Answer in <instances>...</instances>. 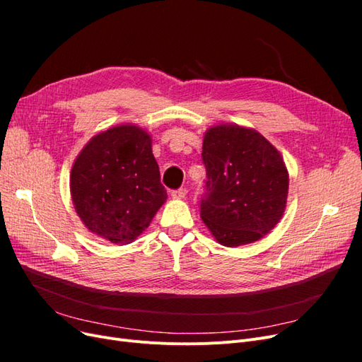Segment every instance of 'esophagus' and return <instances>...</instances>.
<instances>
[{
    "instance_id": "esophagus-1",
    "label": "esophagus",
    "mask_w": 362,
    "mask_h": 362,
    "mask_svg": "<svg viewBox=\"0 0 362 362\" xmlns=\"http://www.w3.org/2000/svg\"><path fill=\"white\" fill-rule=\"evenodd\" d=\"M185 194H187V190H185V189H178V190H173L170 196H172V199L180 201V199L185 198Z\"/></svg>"
}]
</instances>
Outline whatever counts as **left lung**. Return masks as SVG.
<instances>
[{
  "mask_svg": "<svg viewBox=\"0 0 362 362\" xmlns=\"http://www.w3.org/2000/svg\"><path fill=\"white\" fill-rule=\"evenodd\" d=\"M201 218L217 243L237 247L269 234L286 211L288 170L279 151L254 128L218 124L205 131Z\"/></svg>",
  "mask_w": 362,
  "mask_h": 362,
  "instance_id": "1",
  "label": "left lung"
}]
</instances>
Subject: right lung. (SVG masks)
<instances>
[{"mask_svg":"<svg viewBox=\"0 0 362 362\" xmlns=\"http://www.w3.org/2000/svg\"><path fill=\"white\" fill-rule=\"evenodd\" d=\"M71 196L84 226L115 245H129L145 231L168 193L148 131L133 124L93 136L71 169Z\"/></svg>","mask_w":362,"mask_h":362,"instance_id":"obj_1","label":"right lung"}]
</instances>
